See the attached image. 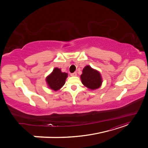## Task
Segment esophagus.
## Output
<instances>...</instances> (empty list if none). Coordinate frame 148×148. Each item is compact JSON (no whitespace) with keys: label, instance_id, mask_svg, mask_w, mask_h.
Here are the masks:
<instances>
[{"label":"esophagus","instance_id":"obj_1","mask_svg":"<svg viewBox=\"0 0 148 148\" xmlns=\"http://www.w3.org/2000/svg\"><path fill=\"white\" fill-rule=\"evenodd\" d=\"M77 73H76V72H74L73 73H71V77H76V76H77Z\"/></svg>","mask_w":148,"mask_h":148}]
</instances>
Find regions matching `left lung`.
I'll return each instance as SVG.
<instances>
[{
    "label": "left lung",
    "mask_w": 148,
    "mask_h": 148,
    "mask_svg": "<svg viewBox=\"0 0 148 148\" xmlns=\"http://www.w3.org/2000/svg\"><path fill=\"white\" fill-rule=\"evenodd\" d=\"M80 78L84 86L91 90L99 88L102 83V78L99 71L91 68L89 65L84 67Z\"/></svg>",
    "instance_id": "left-lung-1"
}]
</instances>
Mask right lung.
I'll return each mask as SVG.
<instances>
[{"label":"right lung","instance_id":"1","mask_svg":"<svg viewBox=\"0 0 148 148\" xmlns=\"http://www.w3.org/2000/svg\"><path fill=\"white\" fill-rule=\"evenodd\" d=\"M67 77L68 73L62 72L60 69L56 67L46 78V82L49 88L57 91L65 84Z\"/></svg>","mask_w":148,"mask_h":148}]
</instances>
